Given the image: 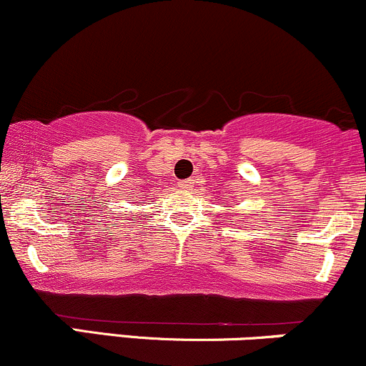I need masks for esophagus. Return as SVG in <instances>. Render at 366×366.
<instances>
[{
  "label": "esophagus",
  "instance_id": "1",
  "mask_svg": "<svg viewBox=\"0 0 366 366\" xmlns=\"http://www.w3.org/2000/svg\"><path fill=\"white\" fill-rule=\"evenodd\" d=\"M192 179H184V180H179V184L177 186L180 187V189H184V191H186V189H191L192 187Z\"/></svg>",
  "mask_w": 366,
  "mask_h": 366
}]
</instances>
